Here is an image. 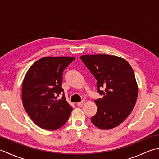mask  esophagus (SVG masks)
<instances>
[{
    "label": "esophagus",
    "instance_id": "obj_1",
    "mask_svg": "<svg viewBox=\"0 0 159 159\" xmlns=\"http://www.w3.org/2000/svg\"><path fill=\"white\" fill-rule=\"evenodd\" d=\"M84 103H85V101H84V100H82V102H78L77 103V105L78 106H82Z\"/></svg>",
    "mask_w": 159,
    "mask_h": 159
}]
</instances>
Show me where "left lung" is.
<instances>
[{
	"instance_id": "1",
	"label": "left lung",
	"mask_w": 159,
	"mask_h": 159,
	"mask_svg": "<svg viewBox=\"0 0 159 159\" xmlns=\"http://www.w3.org/2000/svg\"><path fill=\"white\" fill-rule=\"evenodd\" d=\"M80 59L95 77L98 93L103 95L95 101L98 111L92 123L102 129L116 127L129 115L137 101L133 69L124 59L111 55H85Z\"/></svg>"
}]
</instances>
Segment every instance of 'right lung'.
I'll return each mask as SVG.
<instances>
[{"mask_svg": "<svg viewBox=\"0 0 159 159\" xmlns=\"http://www.w3.org/2000/svg\"><path fill=\"white\" fill-rule=\"evenodd\" d=\"M73 57H44L32 65L22 83V100L29 116L39 127L55 130L66 124L72 111L61 88L64 69ZM63 94L61 100L57 97Z\"/></svg>", "mask_w": 159, "mask_h": 159, "instance_id": "obj_1", "label": "right lung"}]
</instances>
